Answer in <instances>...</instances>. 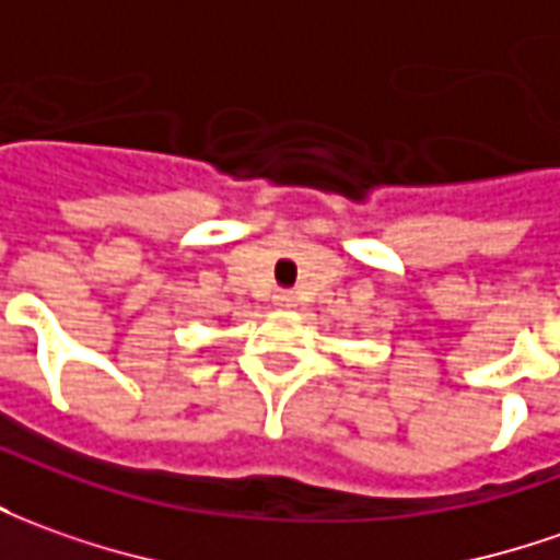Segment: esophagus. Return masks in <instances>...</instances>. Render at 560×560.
Instances as JSON below:
<instances>
[{"label": "esophagus", "mask_w": 560, "mask_h": 560, "mask_svg": "<svg viewBox=\"0 0 560 560\" xmlns=\"http://www.w3.org/2000/svg\"><path fill=\"white\" fill-rule=\"evenodd\" d=\"M292 304H295V295H292V292H283V289H280V292L273 295V307H280V311H287Z\"/></svg>", "instance_id": "34e87169"}]
</instances>
